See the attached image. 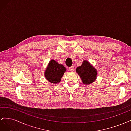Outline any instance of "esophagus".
Wrapping results in <instances>:
<instances>
[{
  "label": "esophagus",
  "mask_w": 131,
  "mask_h": 131,
  "mask_svg": "<svg viewBox=\"0 0 131 131\" xmlns=\"http://www.w3.org/2000/svg\"><path fill=\"white\" fill-rule=\"evenodd\" d=\"M69 70L70 71V72H73L74 70V66H72V67H69Z\"/></svg>",
  "instance_id": "esophagus-1"
}]
</instances>
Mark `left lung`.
<instances>
[{
    "instance_id": "8db88e82",
    "label": "left lung",
    "mask_w": 131,
    "mask_h": 131,
    "mask_svg": "<svg viewBox=\"0 0 131 131\" xmlns=\"http://www.w3.org/2000/svg\"><path fill=\"white\" fill-rule=\"evenodd\" d=\"M76 71L85 84H89L96 80L97 70L88 61L83 62L82 65L78 67Z\"/></svg>"
}]
</instances>
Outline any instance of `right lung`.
<instances>
[{
  "label": "right lung",
  "instance_id": "add662e5",
  "mask_svg": "<svg viewBox=\"0 0 131 131\" xmlns=\"http://www.w3.org/2000/svg\"><path fill=\"white\" fill-rule=\"evenodd\" d=\"M66 71V68L54 60H51L45 71L46 79L52 84H57L60 82L61 78Z\"/></svg>",
  "mask_w": 131,
  "mask_h": 131
}]
</instances>
